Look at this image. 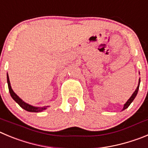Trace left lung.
Instances as JSON below:
<instances>
[{
	"label": "left lung",
	"instance_id": "1",
	"mask_svg": "<svg viewBox=\"0 0 148 148\" xmlns=\"http://www.w3.org/2000/svg\"><path fill=\"white\" fill-rule=\"evenodd\" d=\"M139 83H140V79H139V85H138V86H137L136 89V90L134 92V94H132V96L130 97V99H128V100L127 101V102H126L125 104V106H124V108H123V110H125V109H126L127 108L129 107V106L130 105V103L134 101V99H135L137 93H138V90H139Z\"/></svg>",
	"mask_w": 148,
	"mask_h": 148
}]
</instances>
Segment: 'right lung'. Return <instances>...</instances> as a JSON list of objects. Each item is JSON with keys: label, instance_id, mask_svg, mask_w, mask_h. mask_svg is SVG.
Returning a JSON list of instances; mask_svg holds the SVG:
<instances>
[{"label": "right lung", "instance_id": "obj_1", "mask_svg": "<svg viewBox=\"0 0 148 148\" xmlns=\"http://www.w3.org/2000/svg\"><path fill=\"white\" fill-rule=\"evenodd\" d=\"M7 83H8V87H9V93H10V95L12 97V99L15 101L17 103L21 106L22 108H23L24 110L29 111V112H40V111H42V110L46 109L47 107H42V108H38V107H34V106H31V105H29V104L26 103L25 102L22 100V99L18 97L15 93L13 91V90L12 89L11 85H10V82H9V75L7 74Z\"/></svg>", "mask_w": 148, "mask_h": 148}]
</instances>
